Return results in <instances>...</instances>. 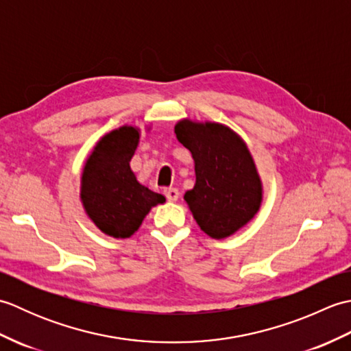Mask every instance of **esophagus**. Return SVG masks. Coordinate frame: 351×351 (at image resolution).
<instances>
[{
    "label": "esophagus",
    "instance_id": "34e87169",
    "mask_svg": "<svg viewBox=\"0 0 351 351\" xmlns=\"http://www.w3.org/2000/svg\"><path fill=\"white\" fill-rule=\"evenodd\" d=\"M164 196L167 197V200H170V202H175V200H178V197H180V190L178 189H166L164 190Z\"/></svg>",
    "mask_w": 351,
    "mask_h": 351
}]
</instances>
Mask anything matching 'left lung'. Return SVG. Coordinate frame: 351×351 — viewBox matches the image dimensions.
<instances>
[{
  "label": "left lung",
  "mask_w": 351,
  "mask_h": 351,
  "mask_svg": "<svg viewBox=\"0 0 351 351\" xmlns=\"http://www.w3.org/2000/svg\"><path fill=\"white\" fill-rule=\"evenodd\" d=\"M180 143L195 160L196 184L184 195L196 223L211 238H226L247 225L263 202V184L243 138L215 122L175 125Z\"/></svg>",
  "instance_id": "8db88e82"
}]
</instances>
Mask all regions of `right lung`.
I'll return each instance as SVG.
<instances>
[{
    "instance_id": "obj_1",
    "label": "right lung",
    "mask_w": 351,
    "mask_h": 351,
    "mask_svg": "<svg viewBox=\"0 0 351 351\" xmlns=\"http://www.w3.org/2000/svg\"><path fill=\"white\" fill-rule=\"evenodd\" d=\"M138 138L140 130L128 125L106 134L88 155L81 176L86 214L113 238H130L152 206L166 202L162 195L141 185L131 170Z\"/></svg>"
}]
</instances>
